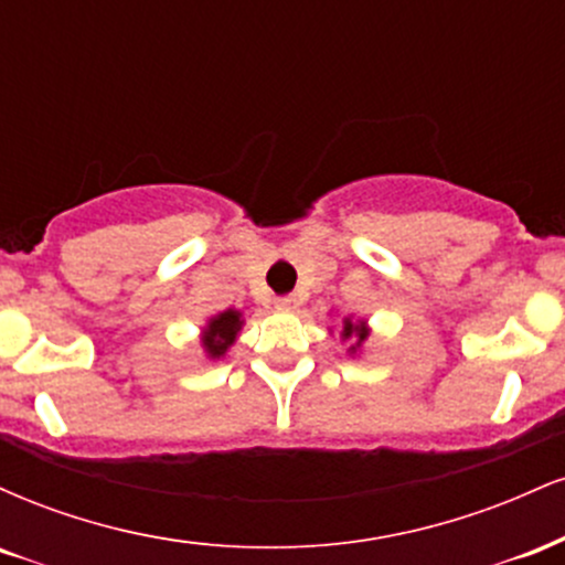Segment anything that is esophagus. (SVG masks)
<instances>
[{
	"label": "esophagus",
	"mask_w": 565,
	"mask_h": 565,
	"mask_svg": "<svg viewBox=\"0 0 565 565\" xmlns=\"http://www.w3.org/2000/svg\"><path fill=\"white\" fill-rule=\"evenodd\" d=\"M297 305H300V300H297L295 295L278 297V300H276V308H278V310H297Z\"/></svg>",
	"instance_id": "34e87169"
}]
</instances>
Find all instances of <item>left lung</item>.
I'll return each instance as SVG.
<instances>
[{"instance_id": "obj_1", "label": "left lung", "mask_w": 565, "mask_h": 565, "mask_svg": "<svg viewBox=\"0 0 565 565\" xmlns=\"http://www.w3.org/2000/svg\"><path fill=\"white\" fill-rule=\"evenodd\" d=\"M369 337V329H366V321H353V319H345L342 321V340L350 342L348 353H355L361 345L366 342Z\"/></svg>"}]
</instances>
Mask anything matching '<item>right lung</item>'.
I'll return each mask as SVG.
<instances>
[{
    "label": "right lung",
    "mask_w": 565,
    "mask_h": 565,
    "mask_svg": "<svg viewBox=\"0 0 565 565\" xmlns=\"http://www.w3.org/2000/svg\"><path fill=\"white\" fill-rule=\"evenodd\" d=\"M242 313L238 310H223V313L212 316L210 323L201 332V345H204L210 359H223L228 353V348L236 342L238 332H242Z\"/></svg>",
    "instance_id": "right-lung-1"
}]
</instances>
